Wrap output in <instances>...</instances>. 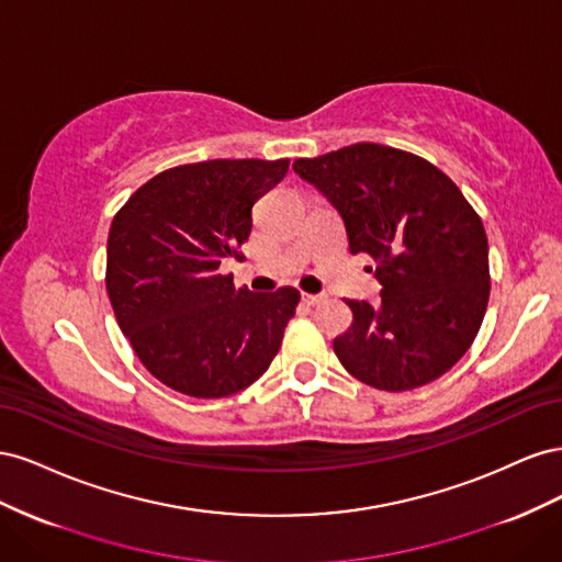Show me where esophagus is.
Segmentation results:
<instances>
[{"label": "esophagus", "mask_w": 562, "mask_h": 562, "mask_svg": "<svg viewBox=\"0 0 562 562\" xmlns=\"http://www.w3.org/2000/svg\"><path fill=\"white\" fill-rule=\"evenodd\" d=\"M302 300L310 304V307H316V304H321L323 300H326V295H302Z\"/></svg>", "instance_id": "1"}]
</instances>
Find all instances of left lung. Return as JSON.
<instances>
[{
	"mask_svg": "<svg viewBox=\"0 0 562 562\" xmlns=\"http://www.w3.org/2000/svg\"><path fill=\"white\" fill-rule=\"evenodd\" d=\"M295 173L328 196L349 250L372 258L378 304L345 300L353 314L333 349L349 375L382 391L438 380L471 347L490 297L487 236L459 187L413 151L356 143Z\"/></svg>",
	"mask_w": 562,
	"mask_h": 562,
	"instance_id": "8db88e82",
	"label": "left lung"
}]
</instances>
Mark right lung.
<instances>
[{"label":"right lung","mask_w":562,"mask_h":562,"mask_svg":"<svg viewBox=\"0 0 562 562\" xmlns=\"http://www.w3.org/2000/svg\"><path fill=\"white\" fill-rule=\"evenodd\" d=\"M288 159H213L149 178L116 211L105 285L119 328L143 366L194 398L250 386L274 359L300 291L234 288L220 262L239 258L252 206Z\"/></svg>","instance_id":"obj_1"}]
</instances>
